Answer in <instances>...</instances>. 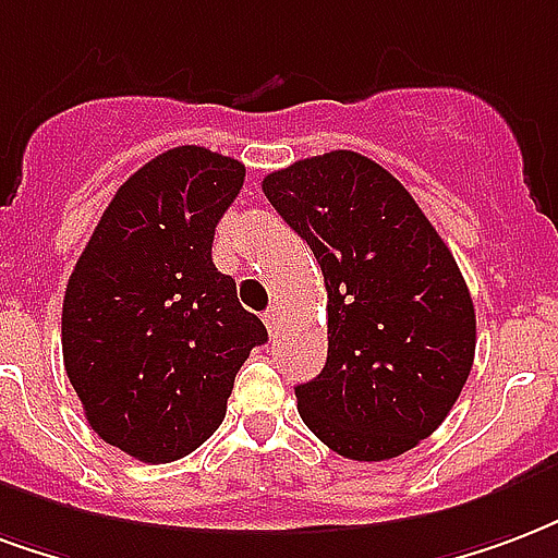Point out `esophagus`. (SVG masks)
I'll return each mask as SVG.
<instances>
[{
  "label": "esophagus",
  "mask_w": 558,
  "mask_h": 558,
  "mask_svg": "<svg viewBox=\"0 0 558 558\" xmlns=\"http://www.w3.org/2000/svg\"><path fill=\"white\" fill-rule=\"evenodd\" d=\"M263 322H266L268 333H278V328H280V307H268L266 316H263Z\"/></svg>",
  "instance_id": "34e87169"
}]
</instances>
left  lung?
Wrapping results in <instances>:
<instances>
[{"label": "left lung", "mask_w": 558, "mask_h": 558, "mask_svg": "<svg viewBox=\"0 0 558 558\" xmlns=\"http://www.w3.org/2000/svg\"><path fill=\"white\" fill-rule=\"evenodd\" d=\"M328 290V361L295 387L304 426L352 461H387L435 432L476 352L473 299L405 185L352 150L263 180Z\"/></svg>", "instance_id": "left-lung-1"}]
</instances>
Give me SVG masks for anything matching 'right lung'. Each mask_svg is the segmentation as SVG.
Instances as JSON below:
<instances>
[{
	"mask_svg": "<svg viewBox=\"0 0 558 558\" xmlns=\"http://www.w3.org/2000/svg\"><path fill=\"white\" fill-rule=\"evenodd\" d=\"M245 165L174 147L114 192L61 307L64 369L97 435L144 464L195 452L227 414L239 366L268 340L213 263Z\"/></svg>",
	"mask_w": 558,
	"mask_h": 558,
	"instance_id": "obj_1",
	"label": "right lung"
}]
</instances>
